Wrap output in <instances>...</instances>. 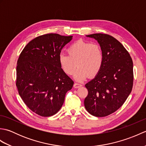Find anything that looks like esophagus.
Segmentation results:
<instances>
[{"instance_id": "esophagus-1", "label": "esophagus", "mask_w": 146, "mask_h": 146, "mask_svg": "<svg viewBox=\"0 0 146 146\" xmlns=\"http://www.w3.org/2000/svg\"><path fill=\"white\" fill-rule=\"evenodd\" d=\"M73 86H74V88H77L80 87V86H82V85L80 84V83H74Z\"/></svg>"}]
</instances>
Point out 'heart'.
<instances>
[{"label": "heart", "instance_id": "heart-1", "mask_svg": "<svg viewBox=\"0 0 146 146\" xmlns=\"http://www.w3.org/2000/svg\"><path fill=\"white\" fill-rule=\"evenodd\" d=\"M68 54L60 53L58 61L61 69L66 75H73L78 82H82L89 76L94 77L100 72L104 63V52L98 44L78 40L68 48Z\"/></svg>", "mask_w": 146, "mask_h": 146}]
</instances>
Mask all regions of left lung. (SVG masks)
I'll return each instance as SVG.
<instances>
[{
    "mask_svg": "<svg viewBox=\"0 0 146 146\" xmlns=\"http://www.w3.org/2000/svg\"><path fill=\"white\" fill-rule=\"evenodd\" d=\"M86 36L97 40L104 58L100 72L85 85L88 94L85 107L92 115L105 117L119 109L131 94L133 62L129 52L111 36L97 33Z\"/></svg>",
    "mask_w": 146,
    "mask_h": 146,
    "instance_id": "1",
    "label": "left lung"
}]
</instances>
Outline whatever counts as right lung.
<instances>
[{
    "label": "right lung",
    "mask_w": 146,
    "mask_h": 146,
    "mask_svg": "<svg viewBox=\"0 0 146 146\" xmlns=\"http://www.w3.org/2000/svg\"><path fill=\"white\" fill-rule=\"evenodd\" d=\"M71 36L46 34L27 44L18 58L16 86L27 107L42 117L56 113L65 95L74 82L59 63L61 49L72 39Z\"/></svg>",
    "instance_id": "obj_1"
}]
</instances>
